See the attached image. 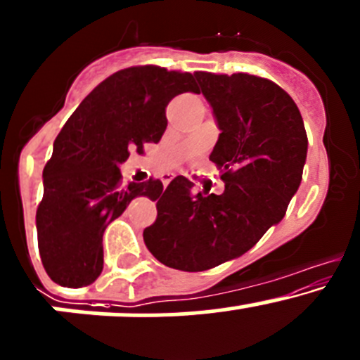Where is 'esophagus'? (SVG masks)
I'll use <instances>...</instances> for the list:
<instances>
[{"mask_svg":"<svg viewBox=\"0 0 360 360\" xmlns=\"http://www.w3.org/2000/svg\"><path fill=\"white\" fill-rule=\"evenodd\" d=\"M172 181V174H164L162 176V183H164V188H167V184Z\"/></svg>","mask_w":360,"mask_h":360,"instance_id":"esophagus-1","label":"esophagus"}]
</instances>
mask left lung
<instances>
[{
	"label": "left lung",
	"instance_id": "left-lung-1",
	"mask_svg": "<svg viewBox=\"0 0 360 360\" xmlns=\"http://www.w3.org/2000/svg\"><path fill=\"white\" fill-rule=\"evenodd\" d=\"M195 77L221 129L210 160L222 170L224 191L193 193L191 181L174 177L150 198L157 202V221L143 231L155 259L188 272L243 255L278 224L307 158L300 110L278 84L250 74Z\"/></svg>",
	"mask_w": 360,
	"mask_h": 360
}]
</instances>
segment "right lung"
Wrapping results in <instances>:
<instances>
[{"mask_svg":"<svg viewBox=\"0 0 360 360\" xmlns=\"http://www.w3.org/2000/svg\"><path fill=\"white\" fill-rule=\"evenodd\" d=\"M198 93L190 72L129 67L98 84L53 143L36 212L37 245L48 276L60 286H88L103 271V233L136 196L158 198V179L122 184L120 164L158 143L165 107Z\"/></svg>","mask_w":360,"mask_h":360,"instance_id":"1","label":"right lung"}]
</instances>
